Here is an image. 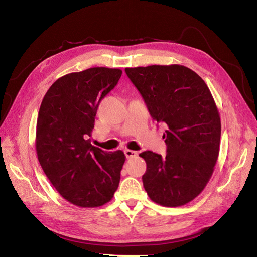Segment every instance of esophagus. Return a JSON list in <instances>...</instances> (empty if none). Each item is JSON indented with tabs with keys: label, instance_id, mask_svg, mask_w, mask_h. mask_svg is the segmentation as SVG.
<instances>
[{
	"label": "esophagus",
	"instance_id": "1",
	"mask_svg": "<svg viewBox=\"0 0 257 257\" xmlns=\"http://www.w3.org/2000/svg\"><path fill=\"white\" fill-rule=\"evenodd\" d=\"M124 155H125V157L128 158V159H130V158H135V157H137V156H138L137 151L129 150V149H125V150H124Z\"/></svg>",
	"mask_w": 257,
	"mask_h": 257
}]
</instances>
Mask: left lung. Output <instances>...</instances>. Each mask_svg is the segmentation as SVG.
I'll use <instances>...</instances> for the list:
<instances>
[{
	"label": "left lung",
	"mask_w": 257,
	"mask_h": 257,
	"mask_svg": "<svg viewBox=\"0 0 257 257\" xmlns=\"http://www.w3.org/2000/svg\"><path fill=\"white\" fill-rule=\"evenodd\" d=\"M152 119L166 123L167 155H139L149 198L163 206H181L198 196L214 171L220 151L221 119L204 80L182 65L124 68Z\"/></svg>",
	"instance_id": "left-lung-1"
}]
</instances>
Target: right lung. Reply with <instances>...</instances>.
Returning <instances> with one entry per match:
<instances>
[{
  "label": "right lung",
  "instance_id": "right-lung-1",
  "mask_svg": "<svg viewBox=\"0 0 257 257\" xmlns=\"http://www.w3.org/2000/svg\"><path fill=\"white\" fill-rule=\"evenodd\" d=\"M122 70L92 67L58 78L38 111L35 147L43 171L65 200L98 207L112 199L125 160L121 150L103 151L89 137L101 99Z\"/></svg>",
  "mask_w": 257,
  "mask_h": 257
}]
</instances>
